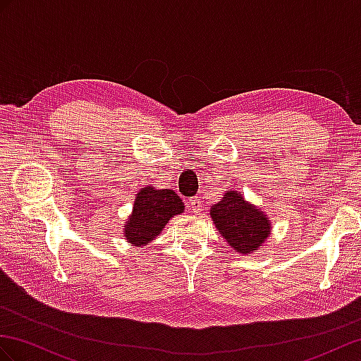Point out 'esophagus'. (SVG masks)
Listing matches in <instances>:
<instances>
[{"label": "esophagus", "mask_w": 361, "mask_h": 361, "mask_svg": "<svg viewBox=\"0 0 361 361\" xmlns=\"http://www.w3.org/2000/svg\"><path fill=\"white\" fill-rule=\"evenodd\" d=\"M202 207V202L198 198H190L189 200V209L193 212V214H198Z\"/></svg>", "instance_id": "1"}]
</instances>
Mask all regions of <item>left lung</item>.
Returning <instances> with one entry per match:
<instances>
[{"label":"left lung","instance_id":"left-lung-1","mask_svg":"<svg viewBox=\"0 0 361 361\" xmlns=\"http://www.w3.org/2000/svg\"><path fill=\"white\" fill-rule=\"evenodd\" d=\"M210 216L227 244L243 255L259 250L271 232L270 219L264 212L236 190H227L223 200L212 206Z\"/></svg>","mask_w":361,"mask_h":361}]
</instances>
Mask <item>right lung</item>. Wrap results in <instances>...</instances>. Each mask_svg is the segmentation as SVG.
<instances>
[{
	"mask_svg": "<svg viewBox=\"0 0 361 361\" xmlns=\"http://www.w3.org/2000/svg\"><path fill=\"white\" fill-rule=\"evenodd\" d=\"M183 212V201L173 190H157L152 186L143 188L137 193L133 214L123 226L126 241L135 247L147 245L157 235H160L173 215H180Z\"/></svg>",
	"mask_w": 361,
	"mask_h": 361,
	"instance_id": "1",
	"label": "right lung"
}]
</instances>
